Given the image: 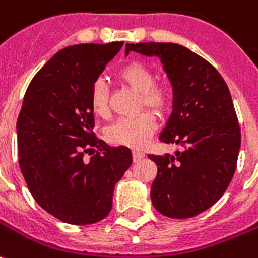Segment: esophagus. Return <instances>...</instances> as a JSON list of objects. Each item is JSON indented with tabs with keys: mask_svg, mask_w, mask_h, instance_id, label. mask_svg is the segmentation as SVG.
<instances>
[{
	"mask_svg": "<svg viewBox=\"0 0 258 258\" xmlns=\"http://www.w3.org/2000/svg\"><path fill=\"white\" fill-rule=\"evenodd\" d=\"M144 156H145V155L142 154L141 151H134V152H133V159H134V162H138V160H141Z\"/></svg>",
	"mask_w": 258,
	"mask_h": 258,
	"instance_id": "1",
	"label": "esophagus"
}]
</instances>
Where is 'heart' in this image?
I'll use <instances>...</instances> for the list:
<instances>
[{
  "mask_svg": "<svg viewBox=\"0 0 258 258\" xmlns=\"http://www.w3.org/2000/svg\"><path fill=\"white\" fill-rule=\"evenodd\" d=\"M117 81L121 85L138 93V107H147L155 114H165L172 102V92L169 86L155 82L154 71L141 61H128L116 73ZM109 89L102 79H98L91 89V109L98 117L109 116ZM156 118L152 113L144 111L130 118H120L106 130V138L113 145L128 148H142L156 131Z\"/></svg>",
  "mask_w": 258,
  "mask_h": 258,
  "instance_id": "obj_1",
  "label": "heart"
}]
</instances>
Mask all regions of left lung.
Instances as JSON below:
<instances>
[{"instance_id": "1", "label": "left lung", "mask_w": 258, "mask_h": 258, "mask_svg": "<svg viewBox=\"0 0 258 258\" xmlns=\"http://www.w3.org/2000/svg\"><path fill=\"white\" fill-rule=\"evenodd\" d=\"M130 51L160 58L173 111L159 140L183 147L174 155H148L158 166L152 204L165 217H196L222 197L235 174L242 135L229 88L208 61L176 43L125 44Z\"/></svg>"}]
</instances>
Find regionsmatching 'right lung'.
Segmentation results:
<instances>
[{"instance_id":"1","label":"right lung","mask_w":258,"mask_h":258,"mask_svg":"<svg viewBox=\"0 0 258 258\" xmlns=\"http://www.w3.org/2000/svg\"><path fill=\"white\" fill-rule=\"evenodd\" d=\"M123 44L62 48L25 93L16 123L21 172L36 203L62 222L107 217L114 185L133 163L128 148L109 147L95 135L91 109L92 85Z\"/></svg>"}]
</instances>
